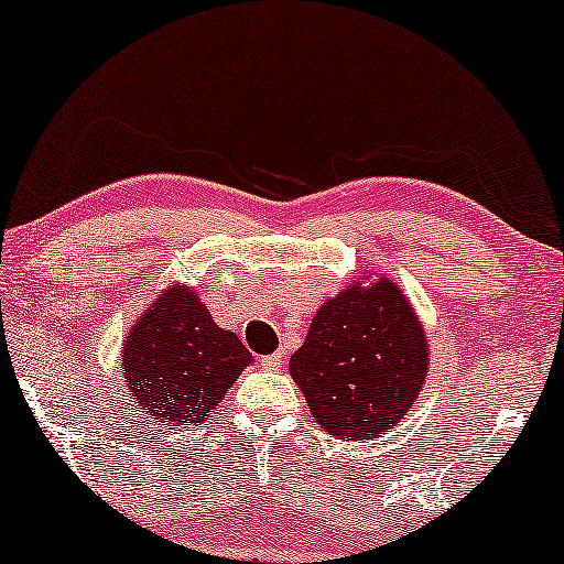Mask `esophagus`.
Listing matches in <instances>:
<instances>
[{
  "mask_svg": "<svg viewBox=\"0 0 564 564\" xmlns=\"http://www.w3.org/2000/svg\"><path fill=\"white\" fill-rule=\"evenodd\" d=\"M261 367L264 369H280L282 365V354H269V357H261Z\"/></svg>",
  "mask_w": 564,
  "mask_h": 564,
  "instance_id": "1",
  "label": "esophagus"
}]
</instances>
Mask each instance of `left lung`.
Segmentation results:
<instances>
[{
  "instance_id": "left-lung-1",
  "label": "left lung",
  "mask_w": 564,
  "mask_h": 564,
  "mask_svg": "<svg viewBox=\"0 0 564 564\" xmlns=\"http://www.w3.org/2000/svg\"><path fill=\"white\" fill-rule=\"evenodd\" d=\"M423 323L398 282H351L313 315L290 359L311 415L336 438H377L421 395L431 357Z\"/></svg>"
}]
</instances>
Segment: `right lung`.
<instances>
[{
    "label": "right lung",
    "instance_id": "add662e5",
    "mask_svg": "<svg viewBox=\"0 0 564 564\" xmlns=\"http://www.w3.org/2000/svg\"><path fill=\"white\" fill-rule=\"evenodd\" d=\"M126 388L161 426L203 423L251 365L234 330L220 328L197 290L172 282L138 315L120 346Z\"/></svg>",
    "mask_w": 564,
    "mask_h": 564
}]
</instances>
